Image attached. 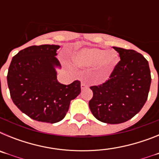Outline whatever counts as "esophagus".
<instances>
[{
	"instance_id": "34e87169",
	"label": "esophagus",
	"mask_w": 159,
	"mask_h": 159,
	"mask_svg": "<svg viewBox=\"0 0 159 159\" xmlns=\"http://www.w3.org/2000/svg\"><path fill=\"white\" fill-rule=\"evenodd\" d=\"M80 87H81V89H82V90H84V89H85V88H88V85H86V84H84V83H82V84H81Z\"/></svg>"
}]
</instances>
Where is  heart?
<instances>
[{
	"instance_id": "1",
	"label": "heart",
	"mask_w": 159,
	"mask_h": 159,
	"mask_svg": "<svg viewBox=\"0 0 159 159\" xmlns=\"http://www.w3.org/2000/svg\"><path fill=\"white\" fill-rule=\"evenodd\" d=\"M71 62L78 67L95 66V75L99 78L108 75L119 62V55L114 50L97 48H85L75 52L71 56Z\"/></svg>"
}]
</instances>
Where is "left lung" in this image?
Wrapping results in <instances>:
<instances>
[{
  "instance_id": "left-lung-1",
  "label": "left lung",
  "mask_w": 159,
  "mask_h": 159,
  "mask_svg": "<svg viewBox=\"0 0 159 159\" xmlns=\"http://www.w3.org/2000/svg\"><path fill=\"white\" fill-rule=\"evenodd\" d=\"M119 54L110 79L91 87L93 97L90 110L98 120L118 124L128 121L140 111L148 97L151 83L148 61L134 50L114 47Z\"/></svg>"
}]
</instances>
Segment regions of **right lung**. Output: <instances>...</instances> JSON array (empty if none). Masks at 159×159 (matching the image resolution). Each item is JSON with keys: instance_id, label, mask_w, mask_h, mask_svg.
Masks as SVG:
<instances>
[{"instance_id": "right-lung-1", "label": "right lung", "mask_w": 159, "mask_h": 159, "mask_svg": "<svg viewBox=\"0 0 159 159\" xmlns=\"http://www.w3.org/2000/svg\"><path fill=\"white\" fill-rule=\"evenodd\" d=\"M57 44L30 46L13 57L7 81L12 102L31 119L56 123L61 121L70 102L80 93V82L68 85L57 81L61 68L56 58Z\"/></svg>"}]
</instances>
